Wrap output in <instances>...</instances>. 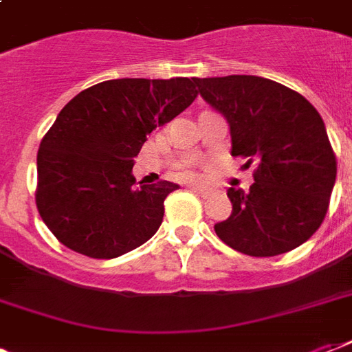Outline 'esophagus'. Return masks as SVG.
Segmentation results:
<instances>
[{
  "mask_svg": "<svg viewBox=\"0 0 352 352\" xmlns=\"http://www.w3.org/2000/svg\"><path fill=\"white\" fill-rule=\"evenodd\" d=\"M189 189H191V191H195V193H199L201 197H210V193H212L208 187H201V186H191Z\"/></svg>",
  "mask_w": 352,
  "mask_h": 352,
  "instance_id": "obj_1",
  "label": "esophagus"
}]
</instances>
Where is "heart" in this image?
Segmentation results:
<instances>
[{
    "label": "heart",
    "mask_w": 352,
    "mask_h": 352,
    "mask_svg": "<svg viewBox=\"0 0 352 352\" xmlns=\"http://www.w3.org/2000/svg\"><path fill=\"white\" fill-rule=\"evenodd\" d=\"M186 176L187 178H191V173H186Z\"/></svg>",
    "instance_id": "1"
}]
</instances>
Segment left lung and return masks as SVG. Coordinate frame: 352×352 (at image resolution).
Listing matches in <instances>:
<instances>
[{"label": "left lung", "instance_id": "obj_1", "mask_svg": "<svg viewBox=\"0 0 352 352\" xmlns=\"http://www.w3.org/2000/svg\"><path fill=\"white\" fill-rule=\"evenodd\" d=\"M202 99L230 127V153L255 163L245 193L230 187L229 219L215 234L251 257H276L309 240L324 219L336 155L320 114L306 97L251 74L193 78Z\"/></svg>", "mask_w": 352, "mask_h": 352}]
</instances>
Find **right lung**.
<instances>
[{
  "label": "right lung",
  "instance_id": "obj_1",
  "mask_svg": "<svg viewBox=\"0 0 352 352\" xmlns=\"http://www.w3.org/2000/svg\"><path fill=\"white\" fill-rule=\"evenodd\" d=\"M193 78L99 82L61 109L41 140L35 202L69 250L116 258L148 242L165 215L173 182L135 187L133 165L151 131L197 97Z\"/></svg>",
  "mask_w": 352,
  "mask_h": 352
}]
</instances>
